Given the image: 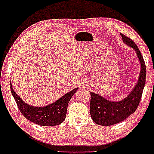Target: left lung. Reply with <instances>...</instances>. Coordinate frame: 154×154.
Wrapping results in <instances>:
<instances>
[{
    "mask_svg": "<svg viewBox=\"0 0 154 154\" xmlns=\"http://www.w3.org/2000/svg\"><path fill=\"white\" fill-rule=\"evenodd\" d=\"M121 36L125 44L135 50L140 63V72L135 87L126 98L119 101L108 100L101 95L89 92L91 117L94 123L101 126H112L120 123L135 112L140 102L146 82V65L141 52L132 39L124 35Z\"/></svg>",
    "mask_w": 154,
    "mask_h": 154,
    "instance_id": "left-lung-1",
    "label": "left lung"
}]
</instances>
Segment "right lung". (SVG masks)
Segmentation results:
<instances>
[{"label":"right lung","instance_id":"right-lung-1","mask_svg":"<svg viewBox=\"0 0 154 154\" xmlns=\"http://www.w3.org/2000/svg\"><path fill=\"white\" fill-rule=\"evenodd\" d=\"M10 85L12 95L22 115L32 123L43 126H57L65 120L67 112L68 104L71 98L78 90V88H75L65 94L54 103L45 106L38 107L31 106L23 101V99L17 95L12 88L11 82H10Z\"/></svg>","mask_w":154,"mask_h":154}]
</instances>
